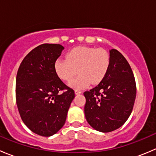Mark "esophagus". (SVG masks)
<instances>
[{"instance_id": "esophagus-1", "label": "esophagus", "mask_w": 156, "mask_h": 156, "mask_svg": "<svg viewBox=\"0 0 156 156\" xmlns=\"http://www.w3.org/2000/svg\"><path fill=\"white\" fill-rule=\"evenodd\" d=\"M75 94H81V91L79 90L75 89Z\"/></svg>"}]
</instances>
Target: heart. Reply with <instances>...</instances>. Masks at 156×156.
Segmentation results:
<instances>
[{
    "instance_id": "obj_1",
    "label": "heart",
    "mask_w": 156,
    "mask_h": 156,
    "mask_svg": "<svg viewBox=\"0 0 156 156\" xmlns=\"http://www.w3.org/2000/svg\"><path fill=\"white\" fill-rule=\"evenodd\" d=\"M111 66V56L103 48L80 46L66 53V59H57L54 62L56 75L63 81H69L75 89H82L91 83L97 84L107 75Z\"/></svg>"
}]
</instances>
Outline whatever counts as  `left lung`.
Wrapping results in <instances>:
<instances>
[{"instance_id":"obj_1","label":"left lung","mask_w":156,"mask_h":156,"mask_svg":"<svg viewBox=\"0 0 156 156\" xmlns=\"http://www.w3.org/2000/svg\"><path fill=\"white\" fill-rule=\"evenodd\" d=\"M111 66L104 79L84 93V114L91 127L111 132L122 127L130 116L136 98L134 75L125 56L115 49L110 50Z\"/></svg>"}]
</instances>
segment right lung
I'll use <instances>...</instances> for the list:
<instances>
[{
    "mask_svg": "<svg viewBox=\"0 0 156 156\" xmlns=\"http://www.w3.org/2000/svg\"><path fill=\"white\" fill-rule=\"evenodd\" d=\"M64 48L43 44L22 61L16 80V101L20 117L30 130L43 136L63 126L75 91L56 75L54 62Z\"/></svg>",
    "mask_w": 156,
    "mask_h": 156,
    "instance_id": "add662e5",
    "label": "right lung"
}]
</instances>
